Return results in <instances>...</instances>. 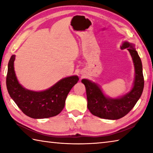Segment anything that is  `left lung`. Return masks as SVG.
<instances>
[{
  "mask_svg": "<svg viewBox=\"0 0 153 153\" xmlns=\"http://www.w3.org/2000/svg\"><path fill=\"white\" fill-rule=\"evenodd\" d=\"M120 47L122 50L128 49L134 63L135 76L130 91L120 97L110 98L102 92L98 84L89 79H82L86 90L88 108L92 115L105 120H118L126 115L135 106L143 92L142 65L135 45L125 41Z\"/></svg>",
  "mask_w": 153,
  "mask_h": 153,
  "instance_id": "left-lung-1",
  "label": "left lung"
}]
</instances>
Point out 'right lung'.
<instances>
[{
  "label": "right lung",
  "instance_id": "add662e5",
  "mask_svg": "<svg viewBox=\"0 0 153 153\" xmlns=\"http://www.w3.org/2000/svg\"><path fill=\"white\" fill-rule=\"evenodd\" d=\"M15 55L8 63L7 88L10 97L22 112L33 119L48 118L57 115L63 109L69 91L79 80L77 76L65 77L43 91H33L19 84L14 70Z\"/></svg>",
  "mask_w": 153,
  "mask_h": 153
}]
</instances>
